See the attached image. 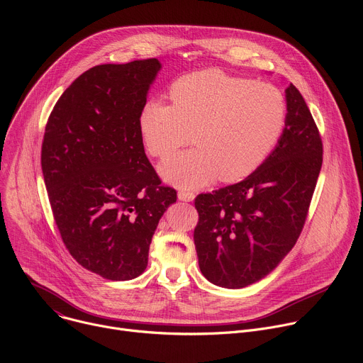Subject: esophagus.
Returning a JSON list of instances; mask_svg holds the SVG:
<instances>
[{"label": "esophagus", "mask_w": 363, "mask_h": 363, "mask_svg": "<svg viewBox=\"0 0 363 363\" xmlns=\"http://www.w3.org/2000/svg\"><path fill=\"white\" fill-rule=\"evenodd\" d=\"M194 198H195V194L194 192H189V191H179L178 192V199L179 201H184V202H191V201H194Z\"/></svg>", "instance_id": "34e87169"}]
</instances>
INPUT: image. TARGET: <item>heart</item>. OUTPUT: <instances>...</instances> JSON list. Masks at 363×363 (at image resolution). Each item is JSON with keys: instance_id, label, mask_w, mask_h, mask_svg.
Instances as JSON below:
<instances>
[{"instance_id": "1", "label": "heart", "mask_w": 363, "mask_h": 363, "mask_svg": "<svg viewBox=\"0 0 363 363\" xmlns=\"http://www.w3.org/2000/svg\"><path fill=\"white\" fill-rule=\"evenodd\" d=\"M172 105L152 99L139 115L146 150L165 158L188 143L195 149L172 155L160 165L161 175L184 188L218 178L237 182L260 167L280 140L286 97L270 83L252 82L206 69L185 74L171 86Z\"/></svg>"}]
</instances>
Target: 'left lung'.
<instances>
[{"mask_svg":"<svg viewBox=\"0 0 363 363\" xmlns=\"http://www.w3.org/2000/svg\"><path fill=\"white\" fill-rule=\"evenodd\" d=\"M287 119L267 160L238 184L199 194L198 264L216 286L242 289L270 274L294 247L322 168V139L300 91L286 89Z\"/></svg>","mask_w":363,"mask_h":363,"instance_id":"8db88e82","label":"left lung"}]
</instances>
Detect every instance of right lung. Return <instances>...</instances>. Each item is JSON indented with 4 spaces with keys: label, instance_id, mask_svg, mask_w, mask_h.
<instances>
[{
    "label": "right lung",
    "instance_id": "right-lung-1",
    "mask_svg": "<svg viewBox=\"0 0 363 363\" xmlns=\"http://www.w3.org/2000/svg\"><path fill=\"white\" fill-rule=\"evenodd\" d=\"M158 59L100 65L60 96L45 125L41 169L55 221L74 260L103 279L140 276L177 191L145 155L139 115Z\"/></svg>",
    "mask_w": 363,
    "mask_h": 363
}]
</instances>
